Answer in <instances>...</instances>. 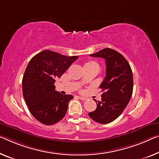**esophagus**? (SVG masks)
<instances>
[{"mask_svg": "<svg viewBox=\"0 0 159 159\" xmlns=\"http://www.w3.org/2000/svg\"><path fill=\"white\" fill-rule=\"evenodd\" d=\"M79 98L81 99V100H82V101H85V100H87V98L86 97H81V96H80L79 97Z\"/></svg>", "mask_w": 159, "mask_h": 159, "instance_id": "obj_1", "label": "esophagus"}]
</instances>
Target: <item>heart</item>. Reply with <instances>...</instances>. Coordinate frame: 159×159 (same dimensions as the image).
I'll list each match as a JSON object with an SVG mask.
<instances>
[{"instance_id":"obj_1","label":"heart","mask_w":159,"mask_h":159,"mask_svg":"<svg viewBox=\"0 0 159 159\" xmlns=\"http://www.w3.org/2000/svg\"><path fill=\"white\" fill-rule=\"evenodd\" d=\"M85 65H98V64L96 62H94V61H89L85 64Z\"/></svg>"}]
</instances>
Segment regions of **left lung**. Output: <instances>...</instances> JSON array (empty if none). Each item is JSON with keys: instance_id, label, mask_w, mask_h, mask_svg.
<instances>
[{"instance_id": "obj_1", "label": "left lung", "mask_w": 159, "mask_h": 159, "mask_svg": "<svg viewBox=\"0 0 159 159\" xmlns=\"http://www.w3.org/2000/svg\"><path fill=\"white\" fill-rule=\"evenodd\" d=\"M106 62V77L99 87L103 92L101 101H96L97 109L89 116L100 124H108L120 116L127 106L133 92V75L130 65L117 51L104 48L94 54Z\"/></svg>"}]
</instances>
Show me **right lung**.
Instances as JSON below:
<instances>
[{
  "label": "right lung",
  "mask_w": 159,
  "mask_h": 159,
  "mask_svg": "<svg viewBox=\"0 0 159 159\" xmlns=\"http://www.w3.org/2000/svg\"><path fill=\"white\" fill-rule=\"evenodd\" d=\"M77 58L46 50L29 62L22 81L23 94L29 111L40 123L52 125L65 116L73 96L56 91L55 79L62 76Z\"/></svg>",
  "instance_id": "obj_1"
}]
</instances>
